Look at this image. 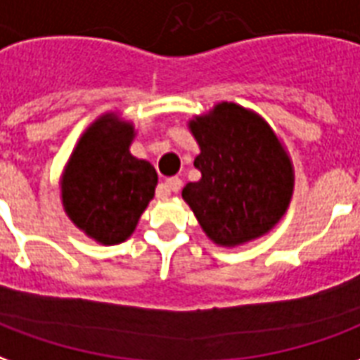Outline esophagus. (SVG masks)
I'll list each match as a JSON object with an SVG mask.
<instances>
[{"mask_svg": "<svg viewBox=\"0 0 360 360\" xmlns=\"http://www.w3.org/2000/svg\"><path fill=\"white\" fill-rule=\"evenodd\" d=\"M180 190H182V180H180L178 176L169 178V180H167V182L161 186L159 195H167V193H170V191H174V193H176V191H180Z\"/></svg>", "mask_w": 360, "mask_h": 360, "instance_id": "obj_1", "label": "esophagus"}]
</instances>
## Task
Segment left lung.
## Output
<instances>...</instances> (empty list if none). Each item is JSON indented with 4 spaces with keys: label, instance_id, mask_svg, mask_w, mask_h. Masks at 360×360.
<instances>
[{
    "label": "left lung",
    "instance_id": "left-lung-1",
    "mask_svg": "<svg viewBox=\"0 0 360 360\" xmlns=\"http://www.w3.org/2000/svg\"><path fill=\"white\" fill-rule=\"evenodd\" d=\"M201 153L198 182L182 198L214 243L238 245L269 232L288 209L291 162L269 124L236 103L191 120Z\"/></svg>",
    "mask_w": 360,
    "mask_h": 360
}]
</instances>
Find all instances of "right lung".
<instances>
[{
  "mask_svg": "<svg viewBox=\"0 0 360 360\" xmlns=\"http://www.w3.org/2000/svg\"><path fill=\"white\" fill-rule=\"evenodd\" d=\"M134 128L103 117L84 134L63 180V203L76 226L101 243L132 234L153 198L157 172L128 151Z\"/></svg>",
  "mask_w": 360,
  "mask_h": 360,
  "instance_id": "1",
  "label": "right lung"
}]
</instances>
